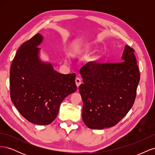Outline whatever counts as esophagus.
<instances>
[{
    "instance_id": "1",
    "label": "esophagus",
    "mask_w": 155,
    "mask_h": 155,
    "mask_svg": "<svg viewBox=\"0 0 155 155\" xmlns=\"http://www.w3.org/2000/svg\"><path fill=\"white\" fill-rule=\"evenodd\" d=\"M75 82H76V85L77 87L78 88V87H79V85H80L81 84V79L79 78H77L76 79V80H75Z\"/></svg>"
}]
</instances>
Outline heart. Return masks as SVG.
Here are the masks:
<instances>
[{
  "label": "heart",
  "instance_id": "obj_1",
  "mask_svg": "<svg viewBox=\"0 0 155 155\" xmlns=\"http://www.w3.org/2000/svg\"><path fill=\"white\" fill-rule=\"evenodd\" d=\"M91 48L88 46H83V47L77 48L74 51L72 56L76 59H87V61L89 63H93L96 62L98 59L97 55H92L89 56L91 54ZM65 61L67 62V60L65 59Z\"/></svg>",
  "mask_w": 155,
  "mask_h": 155
}]
</instances>
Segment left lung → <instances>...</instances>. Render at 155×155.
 I'll list each match as a JSON object with an SVG mask.
<instances>
[{
	"label": "left lung",
	"instance_id": "left-lung-1",
	"mask_svg": "<svg viewBox=\"0 0 155 155\" xmlns=\"http://www.w3.org/2000/svg\"><path fill=\"white\" fill-rule=\"evenodd\" d=\"M134 50L125 45L121 61L87 64L80 70L79 91L83 102V122L92 129L118 124L133 107L140 81Z\"/></svg>",
	"mask_w": 155,
	"mask_h": 155
}]
</instances>
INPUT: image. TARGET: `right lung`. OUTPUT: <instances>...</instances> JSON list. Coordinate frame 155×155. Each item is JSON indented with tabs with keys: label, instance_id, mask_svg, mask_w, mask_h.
Returning a JSON list of instances; mask_svg holds the SVG:
<instances>
[{
	"label": "right lung",
	"instance_id": "right-lung-1",
	"mask_svg": "<svg viewBox=\"0 0 155 155\" xmlns=\"http://www.w3.org/2000/svg\"><path fill=\"white\" fill-rule=\"evenodd\" d=\"M44 37L37 34L18 48L10 68L11 100L31 123L45 125L57 117L63 100L77 90L76 74H63L40 58Z\"/></svg>",
	"mask_w": 155,
	"mask_h": 155
}]
</instances>
